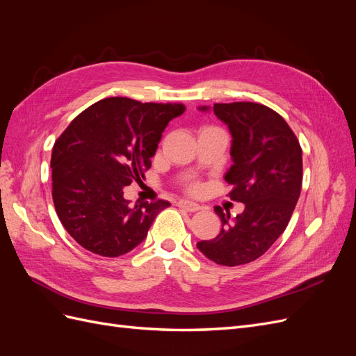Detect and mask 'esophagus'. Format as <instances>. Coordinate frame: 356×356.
<instances>
[{"instance_id": "obj_1", "label": "esophagus", "mask_w": 356, "mask_h": 356, "mask_svg": "<svg viewBox=\"0 0 356 356\" xmlns=\"http://www.w3.org/2000/svg\"><path fill=\"white\" fill-rule=\"evenodd\" d=\"M177 204H178L179 208L186 209L187 212H197V211H200V209H202L197 203H195V202H190V200H179Z\"/></svg>"}]
</instances>
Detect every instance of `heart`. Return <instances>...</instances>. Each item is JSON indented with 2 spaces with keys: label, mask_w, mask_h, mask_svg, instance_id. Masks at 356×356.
<instances>
[{
  "label": "heart",
  "mask_w": 356,
  "mask_h": 356,
  "mask_svg": "<svg viewBox=\"0 0 356 356\" xmlns=\"http://www.w3.org/2000/svg\"><path fill=\"white\" fill-rule=\"evenodd\" d=\"M199 188H200V186H199V184H191V186L188 187V190H190V191H197Z\"/></svg>",
  "instance_id": "1"
}]
</instances>
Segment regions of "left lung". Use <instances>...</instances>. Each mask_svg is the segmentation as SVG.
Listing matches in <instances>:
<instances>
[{"label": "left lung", "mask_w": 356, "mask_h": 356, "mask_svg": "<svg viewBox=\"0 0 356 356\" xmlns=\"http://www.w3.org/2000/svg\"><path fill=\"white\" fill-rule=\"evenodd\" d=\"M213 114L233 136V165L225 181L233 186L229 197L245 209L232 224L230 213L215 208L221 232L197 248L213 263L242 266L261 257L285 232L300 197L303 157L293 129L263 104H213Z\"/></svg>", "instance_id": "8db88e82"}]
</instances>
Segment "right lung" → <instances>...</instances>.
<instances>
[{"instance_id": "obj_1", "label": "right lung", "mask_w": 356, "mask_h": 356, "mask_svg": "<svg viewBox=\"0 0 356 356\" xmlns=\"http://www.w3.org/2000/svg\"><path fill=\"white\" fill-rule=\"evenodd\" d=\"M182 104L105 98L80 113L55 141L51 196L58 217L84 250L120 257L141 243L166 200L129 207L123 188L141 182L165 127Z\"/></svg>"}]
</instances>
